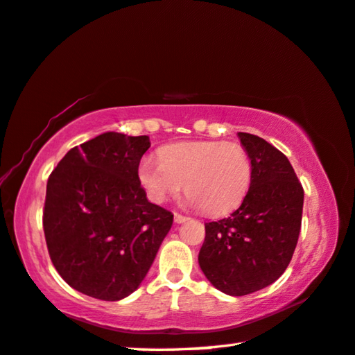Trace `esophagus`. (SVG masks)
<instances>
[{
    "label": "esophagus",
    "mask_w": 355,
    "mask_h": 355,
    "mask_svg": "<svg viewBox=\"0 0 355 355\" xmlns=\"http://www.w3.org/2000/svg\"><path fill=\"white\" fill-rule=\"evenodd\" d=\"M188 216H184V215H180V213H175V223L177 224H182V223H184V221H188Z\"/></svg>",
    "instance_id": "esophagus-1"
}]
</instances>
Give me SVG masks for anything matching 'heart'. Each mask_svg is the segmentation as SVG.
I'll list each match as a JSON object with an SVG mask.
<instances>
[{"mask_svg": "<svg viewBox=\"0 0 355 355\" xmlns=\"http://www.w3.org/2000/svg\"><path fill=\"white\" fill-rule=\"evenodd\" d=\"M161 159H140L137 177L155 204L187 188V204L210 215H224L237 208L248 193L252 164L241 145L219 140L182 142L159 151Z\"/></svg>", "mask_w": 355, "mask_h": 355, "instance_id": "1", "label": "heart"}]
</instances>
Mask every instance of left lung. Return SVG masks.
Instances as JSON below:
<instances>
[{"label":"left lung","instance_id":"8db88e82","mask_svg":"<svg viewBox=\"0 0 355 355\" xmlns=\"http://www.w3.org/2000/svg\"><path fill=\"white\" fill-rule=\"evenodd\" d=\"M252 177L232 215L205 224L199 266L218 291L240 297L275 283L288 268L299 240L303 188L291 162L272 144L239 132Z\"/></svg>","mask_w":355,"mask_h":355}]
</instances>
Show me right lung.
<instances>
[{
    "label": "right lung",
    "instance_id": "add662e5",
    "mask_svg": "<svg viewBox=\"0 0 355 355\" xmlns=\"http://www.w3.org/2000/svg\"><path fill=\"white\" fill-rule=\"evenodd\" d=\"M148 136L104 132L71 148L47 182L44 234L56 272L99 300L132 294L153 263L173 215L148 202L137 167Z\"/></svg>",
    "mask_w": 355,
    "mask_h": 355
}]
</instances>
